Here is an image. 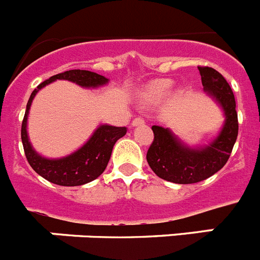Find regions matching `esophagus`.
Masks as SVG:
<instances>
[{"label":"esophagus","instance_id":"1","mask_svg":"<svg viewBox=\"0 0 260 260\" xmlns=\"http://www.w3.org/2000/svg\"><path fill=\"white\" fill-rule=\"evenodd\" d=\"M143 123H144V118H143V117L138 116L137 118L133 119L132 125H133V126H139V125H143Z\"/></svg>","mask_w":260,"mask_h":260}]
</instances>
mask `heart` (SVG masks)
Here are the masks:
<instances>
[{"label":"heart","instance_id":"obj_1","mask_svg":"<svg viewBox=\"0 0 260 260\" xmlns=\"http://www.w3.org/2000/svg\"><path fill=\"white\" fill-rule=\"evenodd\" d=\"M173 88V82L169 79H161L157 80L155 83L151 84L146 91V98L148 100H157V99H162L164 96L169 95Z\"/></svg>","mask_w":260,"mask_h":260}]
</instances>
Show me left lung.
<instances>
[{"label":"left lung","mask_w":260,"mask_h":260,"mask_svg":"<svg viewBox=\"0 0 260 260\" xmlns=\"http://www.w3.org/2000/svg\"><path fill=\"white\" fill-rule=\"evenodd\" d=\"M203 89L221 107L225 122L219 135L203 147L186 146L169 128L152 126L153 142L147 161L160 178L174 183H195L219 172L231 156L238 135V117L233 91L215 69L198 66Z\"/></svg>","instance_id":"left-lung-1"}]
</instances>
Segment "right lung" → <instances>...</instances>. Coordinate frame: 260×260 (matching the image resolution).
<instances>
[{"label":"right lung","instance_id":"obj_1","mask_svg":"<svg viewBox=\"0 0 260 260\" xmlns=\"http://www.w3.org/2000/svg\"><path fill=\"white\" fill-rule=\"evenodd\" d=\"M57 79L70 80L80 87L98 88L108 83V79L100 74L88 70H69L53 75L49 79L40 83L32 91L27 103L26 113L22 122V143L26 153L27 161L31 168L43 178L59 186H80L96 180L107 168L112 150L119 138L127 133L126 127H116L110 125H100L86 144L71 155L61 158H47L39 155L28 141L27 135V117L32 100L43 87Z\"/></svg>","mask_w":260,"mask_h":260}]
</instances>
